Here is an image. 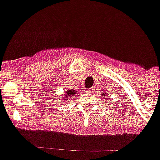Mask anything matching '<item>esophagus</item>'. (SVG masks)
<instances>
[{"instance_id":"esophagus-1","label":"esophagus","mask_w":160,"mask_h":160,"mask_svg":"<svg viewBox=\"0 0 160 160\" xmlns=\"http://www.w3.org/2000/svg\"><path fill=\"white\" fill-rule=\"evenodd\" d=\"M93 91H94V89H92V88L87 89V92L89 93V94H92Z\"/></svg>"}]
</instances>
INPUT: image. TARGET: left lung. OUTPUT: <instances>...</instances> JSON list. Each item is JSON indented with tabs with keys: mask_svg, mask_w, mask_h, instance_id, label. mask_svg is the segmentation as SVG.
I'll return each mask as SVG.
<instances>
[{
	"mask_svg": "<svg viewBox=\"0 0 160 160\" xmlns=\"http://www.w3.org/2000/svg\"><path fill=\"white\" fill-rule=\"evenodd\" d=\"M102 94V96H105V93H104V94Z\"/></svg>",
	"mask_w": 160,
	"mask_h": 160,
	"instance_id": "obj_1",
	"label": "left lung"
}]
</instances>
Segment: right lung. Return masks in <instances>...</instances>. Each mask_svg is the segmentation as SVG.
<instances>
[{
	"instance_id": "obj_1",
	"label": "right lung",
	"mask_w": 160,
	"mask_h": 160,
	"mask_svg": "<svg viewBox=\"0 0 160 160\" xmlns=\"http://www.w3.org/2000/svg\"><path fill=\"white\" fill-rule=\"evenodd\" d=\"M65 94V101H68V100H72L73 98V96H76L77 93L75 92V90L69 89L66 91Z\"/></svg>"
}]
</instances>
